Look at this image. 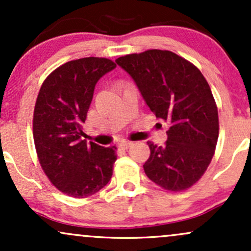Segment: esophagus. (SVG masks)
Masks as SVG:
<instances>
[{
  "instance_id": "1",
  "label": "esophagus",
  "mask_w": 251,
  "mask_h": 251,
  "mask_svg": "<svg viewBox=\"0 0 251 251\" xmlns=\"http://www.w3.org/2000/svg\"><path fill=\"white\" fill-rule=\"evenodd\" d=\"M131 145H132L131 142H122L119 144V148L123 149V150H127Z\"/></svg>"
}]
</instances>
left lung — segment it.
<instances>
[{"label": "left lung", "instance_id": "1", "mask_svg": "<svg viewBox=\"0 0 251 251\" xmlns=\"http://www.w3.org/2000/svg\"><path fill=\"white\" fill-rule=\"evenodd\" d=\"M116 62L134 80L155 117L169 125L165 145L148 142L146 176L170 191L191 188L208 169L218 139L217 106L208 81L195 65L170 50H149Z\"/></svg>", "mask_w": 251, "mask_h": 251}]
</instances>
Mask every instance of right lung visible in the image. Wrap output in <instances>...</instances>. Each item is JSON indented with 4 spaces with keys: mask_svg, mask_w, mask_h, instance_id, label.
Instances as JSON below:
<instances>
[{
    "mask_svg": "<svg viewBox=\"0 0 251 251\" xmlns=\"http://www.w3.org/2000/svg\"><path fill=\"white\" fill-rule=\"evenodd\" d=\"M116 67L105 57L73 60L51 72L40 88L33 118L37 158L51 184L71 197L97 194L113 174L117 148L82 140V124L98 80Z\"/></svg>",
    "mask_w": 251,
    "mask_h": 251,
    "instance_id": "right-lung-1",
    "label": "right lung"
}]
</instances>
